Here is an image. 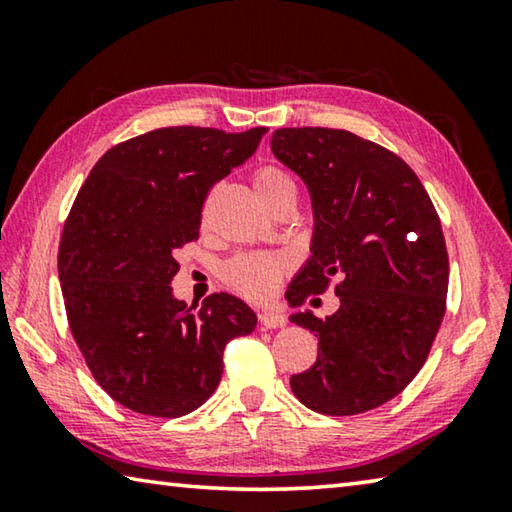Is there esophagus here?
<instances>
[{"label": "esophagus", "mask_w": 512, "mask_h": 512, "mask_svg": "<svg viewBox=\"0 0 512 512\" xmlns=\"http://www.w3.org/2000/svg\"><path fill=\"white\" fill-rule=\"evenodd\" d=\"M259 323L266 329H277L287 325V318H284L280 311H262V314H259Z\"/></svg>", "instance_id": "34e87169"}]
</instances>
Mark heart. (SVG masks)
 Segmentation results:
<instances>
[{"label": "heart", "mask_w": 512, "mask_h": 512, "mask_svg": "<svg viewBox=\"0 0 512 512\" xmlns=\"http://www.w3.org/2000/svg\"><path fill=\"white\" fill-rule=\"evenodd\" d=\"M253 185L262 201L271 207L277 198L284 194L296 192V183L287 171L275 167V164H264L253 173ZM287 262L280 255L271 253H244L230 259L223 266V280L228 287L237 293L253 300H262L271 296L277 284H280Z\"/></svg>", "instance_id": "heart-1"}]
</instances>
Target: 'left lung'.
I'll use <instances>...</instances> for the list:
<instances>
[{
	"label": "left lung",
	"instance_id": "8db88e82",
	"mask_svg": "<svg viewBox=\"0 0 512 512\" xmlns=\"http://www.w3.org/2000/svg\"><path fill=\"white\" fill-rule=\"evenodd\" d=\"M275 158L305 180L311 257L287 291L300 307L334 284L341 307L291 323L318 336L316 363L291 377L311 411L357 415L400 395L443 323L449 259L436 207L400 155L339 128H280Z\"/></svg>",
	"mask_w": 512,
	"mask_h": 512
}]
</instances>
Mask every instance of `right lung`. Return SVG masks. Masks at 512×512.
Returning <instances> with one entry per match:
<instances>
[{
    "label": "right lung",
    "mask_w": 512,
    "mask_h": 512,
    "mask_svg": "<svg viewBox=\"0 0 512 512\" xmlns=\"http://www.w3.org/2000/svg\"><path fill=\"white\" fill-rule=\"evenodd\" d=\"M268 128L171 126L101 155L58 246L67 323L97 384L126 409L180 418L223 375L228 341L255 329L244 300L173 298L176 250L198 239L207 192L255 153Z\"/></svg>",
    "instance_id": "right-lung-1"
}]
</instances>
